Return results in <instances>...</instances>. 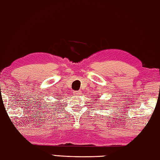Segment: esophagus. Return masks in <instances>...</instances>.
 Returning a JSON list of instances; mask_svg holds the SVG:
<instances>
[{"mask_svg": "<svg viewBox=\"0 0 160 160\" xmlns=\"http://www.w3.org/2000/svg\"><path fill=\"white\" fill-rule=\"evenodd\" d=\"M73 94H74L75 95H80L81 94V91H74Z\"/></svg>", "mask_w": 160, "mask_h": 160, "instance_id": "obj_1", "label": "esophagus"}]
</instances>
